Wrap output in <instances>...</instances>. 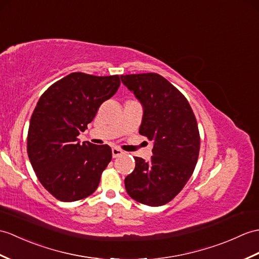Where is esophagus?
Wrapping results in <instances>:
<instances>
[{
  "label": "esophagus",
  "mask_w": 259,
  "mask_h": 259,
  "mask_svg": "<svg viewBox=\"0 0 259 259\" xmlns=\"http://www.w3.org/2000/svg\"><path fill=\"white\" fill-rule=\"evenodd\" d=\"M111 152H112V157L113 158H118V157H120V155H122L124 153L122 150H120L118 148H112Z\"/></svg>",
  "instance_id": "esophagus-1"
}]
</instances>
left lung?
Segmentation results:
<instances>
[{
	"label": "left lung",
	"instance_id": "1",
	"mask_svg": "<svg viewBox=\"0 0 259 259\" xmlns=\"http://www.w3.org/2000/svg\"><path fill=\"white\" fill-rule=\"evenodd\" d=\"M143 109L139 134L153 141L150 161L136 157V167L124 179L127 193L137 202L161 206L184 188L193 173L200 134L184 96L159 74L120 76Z\"/></svg>",
	"mask_w": 259,
	"mask_h": 259
}]
</instances>
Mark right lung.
<instances>
[{"mask_svg":"<svg viewBox=\"0 0 259 259\" xmlns=\"http://www.w3.org/2000/svg\"><path fill=\"white\" fill-rule=\"evenodd\" d=\"M120 86V77L73 73L41 95L29 121L27 153L41 185L62 202L93 194L111 161L108 144L78 141L102 102Z\"/></svg>","mask_w":259,"mask_h":259,"instance_id":"add662e5","label":"right lung"}]
</instances>
